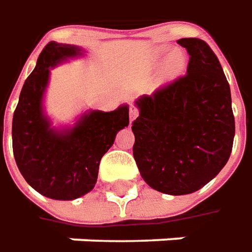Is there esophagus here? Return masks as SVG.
I'll return each mask as SVG.
<instances>
[{
	"mask_svg": "<svg viewBox=\"0 0 252 252\" xmlns=\"http://www.w3.org/2000/svg\"><path fill=\"white\" fill-rule=\"evenodd\" d=\"M138 114H139L138 109H136L135 106H129V120H131V121H134L135 118L138 117Z\"/></svg>",
	"mask_w": 252,
	"mask_h": 252,
	"instance_id": "1",
	"label": "esophagus"
}]
</instances>
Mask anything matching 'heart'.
Instances as JSON below:
<instances>
[{
    "label": "heart",
    "instance_id": "heart-1",
    "mask_svg": "<svg viewBox=\"0 0 252 252\" xmlns=\"http://www.w3.org/2000/svg\"><path fill=\"white\" fill-rule=\"evenodd\" d=\"M186 65V60L181 53H173L170 54L167 61H166V65H164V72L167 76H176L178 75Z\"/></svg>",
    "mask_w": 252,
    "mask_h": 252
}]
</instances>
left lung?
Listing matches in <instances>:
<instances>
[{
	"label": "left lung",
	"instance_id": "obj_1",
	"mask_svg": "<svg viewBox=\"0 0 252 252\" xmlns=\"http://www.w3.org/2000/svg\"><path fill=\"white\" fill-rule=\"evenodd\" d=\"M189 56L187 74L136 101L134 159L153 189L170 195L195 192L227 163L234 139L230 86L204 40L177 41Z\"/></svg>",
	"mask_w": 252,
	"mask_h": 252
}]
</instances>
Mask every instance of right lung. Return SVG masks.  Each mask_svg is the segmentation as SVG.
<instances>
[{
    "instance_id": "right-lung-1",
    "label": "right lung",
    "mask_w": 252,
    "mask_h": 252,
    "mask_svg": "<svg viewBox=\"0 0 252 252\" xmlns=\"http://www.w3.org/2000/svg\"><path fill=\"white\" fill-rule=\"evenodd\" d=\"M81 48L50 41L41 50L36 68L26 78L12 118L15 161L28 184L41 195L71 201L96 184L103 155L120 129L129 124L128 107L104 113L92 111L65 134L48 128L41 113V96L47 86L48 68Z\"/></svg>"
}]
</instances>
